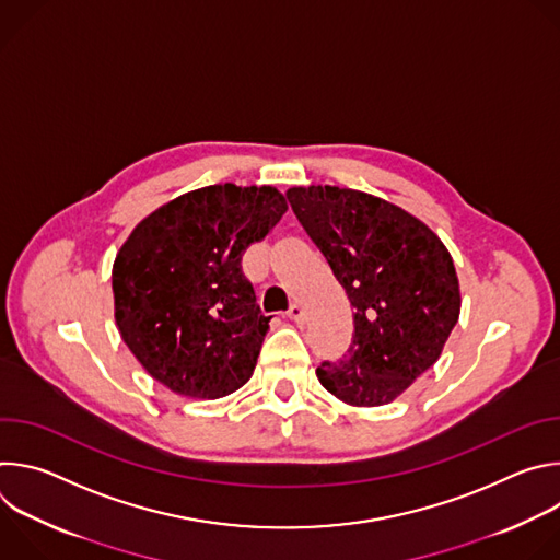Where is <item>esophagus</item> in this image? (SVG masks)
<instances>
[{
  "mask_svg": "<svg viewBox=\"0 0 560 560\" xmlns=\"http://www.w3.org/2000/svg\"><path fill=\"white\" fill-rule=\"evenodd\" d=\"M288 316L292 318V322L296 324V326H303L305 324V310L301 307V305H290V310H288Z\"/></svg>",
  "mask_w": 560,
  "mask_h": 560,
  "instance_id": "esophagus-1",
  "label": "esophagus"
}]
</instances>
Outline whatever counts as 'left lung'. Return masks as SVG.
Segmentation results:
<instances>
[{
    "label": "left lung",
    "instance_id": "left-lung-1",
    "mask_svg": "<svg viewBox=\"0 0 560 560\" xmlns=\"http://www.w3.org/2000/svg\"><path fill=\"white\" fill-rule=\"evenodd\" d=\"M288 199L354 316L348 354L316 376L352 408L387 406L439 361L458 322L452 255L430 225L381 197L318 184Z\"/></svg>",
    "mask_w": 560,
    "mask_h": 560
}]
</instances>
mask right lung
<instances>
[{
    "mask_svg": "<svg viewBox=\"0 0 560 560\" xmlns=\"http://www.w3.org/2000/svg\"><path fill=\"white\" fill-rule=\"evenodd\" d=\"M285 210L275 186L217 184L179 195L132 228L113 264L115 324L154 381L206 401L250 381L270 316L242 257Z\"/></svg>",
    "mask_w": 560,
    "mask_h": 560,
    "instance_id": "1",
    "label": "right lung"
}]
</instances>
